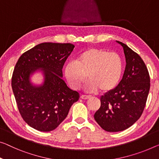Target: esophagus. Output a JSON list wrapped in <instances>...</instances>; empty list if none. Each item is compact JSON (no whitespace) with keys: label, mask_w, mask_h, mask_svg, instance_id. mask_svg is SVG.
Returning a JSON list of instances; mask_svg holds the SVG:
<instances>
[{"label":"esophagus","mask_w":159,"mask_h":159,"mask_svg":"<svg viewBox=\"0 0 159 159\" xmlns=\"http://www.w3.org/2000/svg\"><path fill=\"white\" fill-rule=\"evenodd\" d=\"M91 97V96H90V95H81V96H80V98L82 99H88V98H90Z\"/></svg>","instance_id":"esophagus-1"}]
</instances>
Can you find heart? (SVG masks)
<instances>
[{
    "label": "heart",
    "mask_w": 159,
    "mask_h": 159,
    "mask_svg": "<svg viewBox=\"0 0 159 159\" xmlns=\"http://www.w3.org/2000/svg\"><path fill=\"white\" fill-rule=\"evenodd\" d=\"M75 62H68L64 68L66 80L73 89H79L86 80V91H110L116 87L124 71V61L116 52L98 48L85 49Z\"/></svg>",
    "instance_id": "obj_1"
}]
</instances>
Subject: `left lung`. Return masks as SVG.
Instances as JSON below:
<instances>
[{
    "mask_svg": "<svg viewBox=\"0 0 159 159\" xmlns=\"http://www.w3.org/2000/svg\"><path fill=\"white\" fill-rule=\"evenodd\" d=\"M124 48L125 71L118 86L101 97V107L94 118L103 130L118 132L127 129L139 119L150 89V76L142 58L126 45Z\"/></svg>",
    "mask_w": 159,
    "mask_h": 159,
    "instance_id": "left-lung-1",
    "label": "left lung"
}]
</instances>
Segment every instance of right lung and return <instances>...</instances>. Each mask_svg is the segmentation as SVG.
<instances>
[{
	"instance_id": "obj_1",
	"label": "right lung",
	"mask_w": 159,
	"mask_h": 159,
	"mask_svg": "<svg viewBox=\"0 0 159 159\" xmlns=\"http://www.w3.org/2000/svg\"><path fill=\"white\" fill-rule=\"evenodd\" d=\"M74 46L43 43L23 53L12 75V89L23 119L40 131H53L67 116L79 93L62 79V68ZM40 69L44 75L41 86H34L30 75Z\"/></svg>"
}]
</instances>
